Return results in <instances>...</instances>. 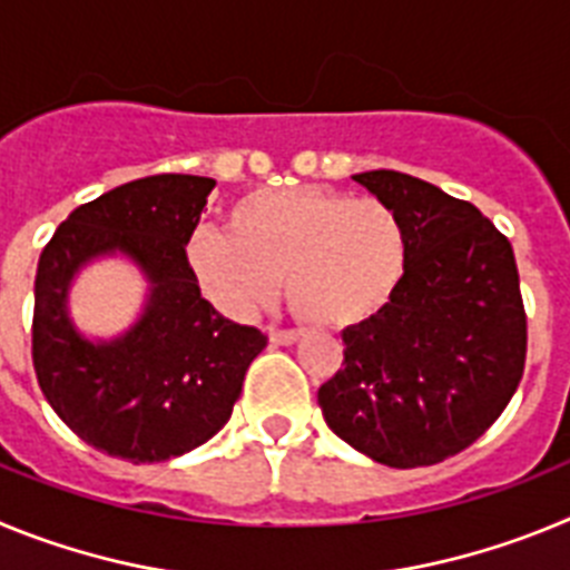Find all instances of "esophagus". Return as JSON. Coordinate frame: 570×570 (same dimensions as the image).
I'll list each match as a JSON object with an SVG mask.
<instances>
[{
	"label": "esophagus",
	"mask_w": 570,
	"mask_h": 570,
	"mask_svg": "<svg viewBox=\"0 0 570 570\" xmlns=\"http://www.w3.org/2000/svg\"><path fill=\"white\" fill-rule=\"evenodd\" d=\"M268 336L274 345H294V342L302 340L299 331H285V328H271Z\"/></svg>",
	"instance_id": "34e87169"
}]
</instances>
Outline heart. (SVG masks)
Masks as SVG:
<instances>
[{
  "instance_id": "1",
  "label": "heart",
  "mask_w": 570,
  "mask_h": 570,
  "mask_svg": "<svg viewBox=\"0 0 570 570\" xmlns=\"http://www.w3.org/2000/svg\"><path fill=\"white\" fill-rule=\"evenodd\" d=\"M199 288L225 314L265 308L285 276L296 314L316 328H354L394 302L411 259L405 223L374 196L262 188L228 210V230L188 239Z\"/></svg>"
}]
</instances>
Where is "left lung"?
<instances>
[{
  "mask_svg": "<svg viewBox=\"0 0 570 570\" xmlns=\"http://www.w3.org/2000/svg\"><path fill=\"white\" fill-rule=\"evenodd\" d=\"M354 179L400 214L411 259L394 302L342 334L345 360L320 387L322 414L382 465H436L480 440L520 385V271L508 236L465 199L400 170Z\"/></svg>",
  "mask_w": 570,
  "mask_h": 570,
  "instance_id": "8db88e82",
  "label": "left lung"
}]
</instances>
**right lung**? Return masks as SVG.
<instances>
[{
  "instance_id": "add662e5",
  "label": "right lung",
  "mask_w": 570,
  "mask_h": 570,
  "mask_svg": "<svg viewBox=\"0 0 570 570\" xmlns=\"http://www.w3.org/2000/svg\"><path fill=\"white\" fill-rule=\"evenodd\" d=\"M214 179L156 174L79 205L39 256L30 356L45 400L82 442L134 465L183 456L230 420L245 371L268 345L225 320L188 265ZM122 249L155 282L128 337L85 343L63 314L69 276L90 255Z\"/></svg>"
}]
</instances>
